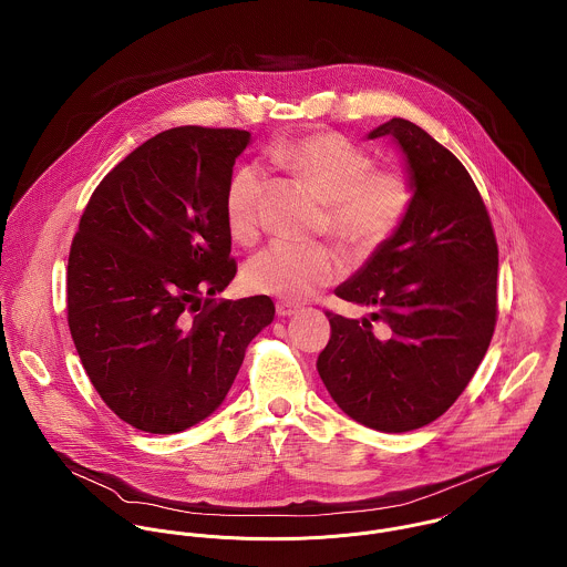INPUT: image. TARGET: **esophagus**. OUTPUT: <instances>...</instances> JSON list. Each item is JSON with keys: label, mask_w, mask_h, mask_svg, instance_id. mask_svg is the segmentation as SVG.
Here are the masks:
<instances>
[{"label": "esophagus", "mask_w": 567, "mask_h": 567, "mask_svg": "<svg viewBox=\"0 0 567 567\" xmlns=\"http://www.w3.org/2000/svg\"><path fill=\"white\" fill-rule=\"evenodd\" d=\"M299 312H301V308L295 306V303H288V301H279V303H277V317H281V319L295 317V315H299Z\"/></svg>", "instance_id": "esophagus-1"}]
</instances>
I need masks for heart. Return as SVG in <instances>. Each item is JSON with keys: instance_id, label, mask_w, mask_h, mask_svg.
I'll use <instances>...</instances> for the list:
<instances>
[{"instance_id": "obj_1", "label": "heart", "mask_w": 567, "mask_h": 567, "mask_svg": "<svg viewBox=\"0 0 567 567\" xmlns=\"http://www.w3.org/2000/svg\"><path fill=\"white\" fill-rule=\"evenodd\" d=\"M270 162L286 174L315 187L327 205L329 234L351 252H371L404 220L412 185L400 169H375L369 153L336 133H317L272 148ZM264 174L248 163L234 172L225 192L229 234L250 243L259 227ZM344 272L342 257L331 246L272 243L244 266L250 292L303 301Z\"/></svg>"}]
</instances>
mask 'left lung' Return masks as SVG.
<instances>
[{
	"label": "left lung",
	"instance_id": "left-lung-1",
	"mask_svg": "<svg viewBox=\"0 0 567 567\" xmlns=\"http://www.w3.org/2000/svg\"><path fill=\"white\" fill-rule=\"evenodd\" d=\"M404 155L412 200L400 227L333 292L392 327L327 312L331 338L317 369L353 421L410 432L458 400L485 358L497 315V244L465 165L416 124L393 117L367 140Z\"/></svg>",
	"mask_w": 567,
	"mask_h": 567
}]
</instances>
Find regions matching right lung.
<instances>
[{
	"label": "right lung",
	"mask_w": 567,
	"mask_h": 567,
	"mask_svg": "<svg viewBox=\"0 0 567 567\" xmlns=\"http://www.w3.org/2000/svg\"><path fill=\"white\" fill-rule=\"evenodd\" d=\"M248 144L236 128L163 131L102 178L82 214L70 331L97 395L137 430L174 434L207 419L275 319L266 295L203 303L238 270L225 192Z\"/></svg>",
	"instance_id": "add662e5"
}]
</instances>
